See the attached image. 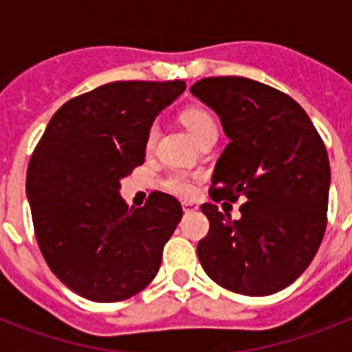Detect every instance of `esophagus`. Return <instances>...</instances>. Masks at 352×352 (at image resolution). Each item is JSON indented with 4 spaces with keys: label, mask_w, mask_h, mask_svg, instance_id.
<instances>
[{
    "label": "esophagus",
    "mask_w": 352,
    "mask_h": 352,
    "mask_svg": "<svg viewBox=\"0 0 352 352\" xmlns=\"http://www.w3.org/2000/svg\"><path fill=\"white\" fill-rule=\"evenodd\" d=\"M195 210H199L195 204L182 203V212H184V214H190V212H195Z\"/></svg>",
    "instance_id": "obj_1"
}]
</instances>
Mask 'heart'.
<instances>
[{
    "label": "heart",
    "instance_id": "heart-1",
    "mask_svg": "<svg viewBox=\"0 0 352 352\" xmlns=\"http://www.w3.org/2000/svg\"><path fill=\"white\" fill-rule=\"evenodd\" d=\"M182 124L188 127V131L192 133L193 138L197 142H203L204 138L215 137L217 138V124L215 118L210 115L203 107H188L181 113ZM159 137V126L151 124L146 133V149H153L155 142ZM195 175H190L186 171H171L164 179V188L177 197L190 199L195 193Z\"/></svg>",
    "mask_w": 352,
    "mask_h": 352
}]
</instances>
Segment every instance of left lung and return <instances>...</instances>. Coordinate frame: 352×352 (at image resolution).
Instances as JSON below:
<instances>
[{
  "instance_id": "1",
  "label": "left lung",
  "mask_w": 352,
  "mask_h": 352,
  "mask_svg": "<svg viewBox=\"0 0 352 352\" xmlns=\"http://www.w3.org/2000/svg\"><path fill=\"white\" fill-rule=\"evenodd\" d=\"M192 95L214 109L230 144L217 160L214 203L246 199L241 217L203 204L210 230L199 241L204 272L243 296L283 290L311 265L327 228L331 166L303 107L256 80L203 78ZM228 204V203H225Z\"/></svg>"
}]
</instances>
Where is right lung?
I'll list each match as a JSON object with an SVG mask.
<instances>
[{"label":"right lung","instance_id":"add662e5","mask_svg":"<svg viewBox=\"0 0 352 352\" xmlns=\"http://www.w3.org/2000/svg\"><path fill=\"white\" fill-rule=\"evenodd\" d=\"M186 84L111 82L74 96L54 115L27 170L41 256L85 300L117 303L146 289L182 217L181 203L153 192L142 208L118 195L146 157V133Z\"/></svg>","mask_w":352,"mask_h":352}]
</instances>
